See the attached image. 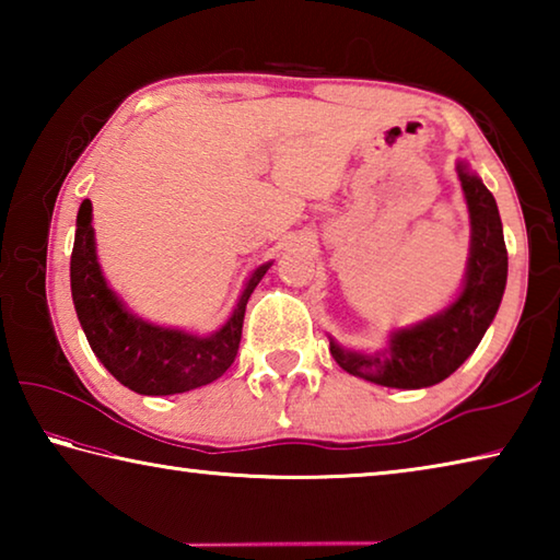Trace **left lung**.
<instances>
[{"instance_id": "8db88e82", "label": "left lung", "mask_w": 560, "mask_h": 560, "mask_svg": "<svg viewBox=\"0 0 560 560\" xmlns=\"http://www.w3.org/2000/svg\"><path fill=\"white\" fill-rule=\"evenodd\" d=\"M457 170L471 217L469 267L459 299L440 316L397 330L385 353L360 355L330 343V355L346 373L402 390L430 387L457 371L494 320L509 271L499 207L494 195L467 165L459 163Z\"/></svg>"}]
</instances>
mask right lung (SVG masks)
<instances>
[{
    "label": "right lung",
    "instance_id": "add662e5",
    "mask_svg": "<svg viewBox=\"0 0 560 560\" xmlns=\"http://www.w3.org/2000/svg\"><path fill=\"white\" fill-rule=\"evenodd\" d=\"M271 264L252 273L232 318L210 338L160 328L122 308L101 277L93 246L91 202L75 217L71 252V296L89 346L118 383L140 395H175L217 381L234 363L242 340L246 301Z\"/></svg>",
    "mask_w": 560,
    "mask_h": 560
}]
</instances>
